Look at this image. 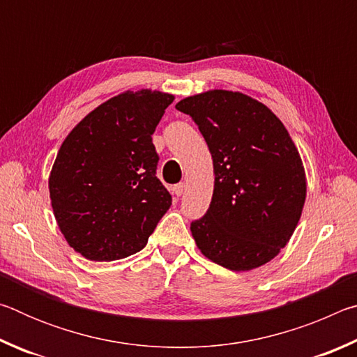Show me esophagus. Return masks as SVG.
<instances>
[{
  "label": "esophagus",
  "instance_id": "1",
  "mask_svg": "<svg viewBox=\"0 0 357 357\" xmlns=\"http://www.w3.org/2000/svg\"><path fill=\"white\" fill-rule=\"evenodd\" d=\"M173 193H174V195H176V197H181V195H183V193H184V184L181 183V184H176V185H174V187H173Z\"/></svg>",
  "mask_w": 357,
  "mask_h": 357
}]
</instances>
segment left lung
Masks as SVG:
<instances>
[{"label": "left lung", "mask_w": 357, "mask_h": 357, "mask_svg": "<svg viewBox=\"0 0 357 357\" xmlns=\"http://www.w3.org/2000/svg\"><path fill=\"white\" fill-rule=\"evenodd\" d=\"M176 108L195 121L213 155V200L190 223L197 247L238 273L271 261L293 236L307 195L285 126L261 102L227 89L190 96Z\"/></svg>", "instance_id": "left-lung-1"}]
</instances>
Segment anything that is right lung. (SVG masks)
Returning <instances> with one entry per match:
<instances>
[{"label": "right lung", "mask_w": 357, "mask_h": 357, "mask_svg": "<svg viewBox=\"0 0 357 357\" xmlns=\"http://www.w3.org/2000/svg\"><path fill=\"white\" fill-rule=\"evenodd\" d=\"M173 94L124 91L88 113L66 137L48 178L64 239L91 261L140 252L172 206L155 176L151 135Z\"/></svg>", "instance_id": "right-lung-1"}]
</instances>
